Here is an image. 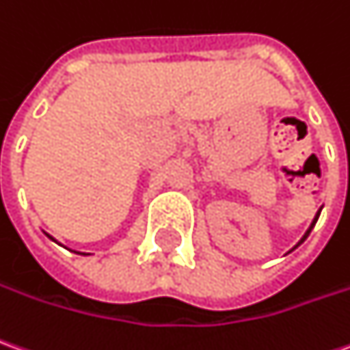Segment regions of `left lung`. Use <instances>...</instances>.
I'll return each instance as SVG.
<instances>
[{
  "label": "left lung",
  "mask_w": 350,
  "mask_h": 350,
  "mask_svg": "<svg viewBox=\"0 0 350 350\" xmlns=\"http://www.w3.org/2000/svg\"><path fill=\"white\" fill-rule=\"evenodd\" d=\"M319 216H320V212H319V214H317V217H314V219H312L311 227H309V229H307V233L303 234V239H301V241H299V243H297V246H299V244H301L303 241H305V239H307V237H309V233H311V229H312V227H314V224H317V219H319Z\"/></svg>",
  "instance_id": "left-lung-1"
}]
</instances>
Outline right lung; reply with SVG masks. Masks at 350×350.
Instances as JSON below:
<instances>
[{"instance_id":"1","label":"right lung","mask_w":350,"mask_h":350,"mask_svg":"<svg viewBox=\"0 0 350 350\" xmlns=\"http://www.w3.org/2000/svg\"><path fill=\"white\" fill-rule=\"evenodd\" d=\"M49 239H53V237H51V234H49ZM53 241H55V239H53ZM77 254H79V252H77Z\"/></svg>"}]
</instances>
